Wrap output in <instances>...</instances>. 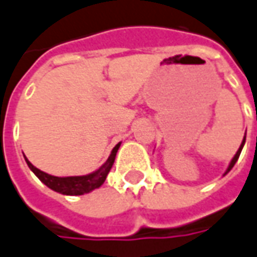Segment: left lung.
I'll return each instance as SVG.
<instances>
[{"label":"left lung","mask_w":257,"mask_h":257,"mask_svg":"<svg viewBox=\"0 0 257 257\" xmlns=\"http://www.w3.org/2000/svg\"><path fill=\"white\" fill-rule=\"evenodd\" d=\"M243 145H245V138H243V141H242L241 146H239V149H238V152H236V154H235V156H234V159L231 160V163H229V167H228V170H227V172H228L229 170H231V168H232V167L235 166V163H236V160H238V157H239V154H241L242 147H243ZM227 172H225V174H227Z\"/></svg>","instance_id":"1"}]
</instances>
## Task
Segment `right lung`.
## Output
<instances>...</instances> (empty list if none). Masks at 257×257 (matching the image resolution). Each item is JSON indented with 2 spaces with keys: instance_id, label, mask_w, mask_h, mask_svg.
<instances>
[{
  "instance_id": "add662e5",
  "label": "right lung",
  "mask_w": 257,
  "mask_h": 257,
  "mask_svg": "<svg viewBox=\"0 0 257 257\" xmlns=\"http://www.w3.org/2000/svg\"><path fill=\"white\" fill-rule=\"evenodd\" d=\"M119 145L121 143H118L112 149L108 160L98 168L97 171L91 172L89 175H82V177H64V178L54 177V175H50L47 172L40 171L39 168H36L26 157H25V160L28 163L29 168L36 174V177L40 179L43 184L47 185L50 189L58 192V193H62V195H83V193H87V192L93 191V189H97L98 186H101L104 184L111 167L114 164V160H115Z\"/></svg>"
}]
</instances>
